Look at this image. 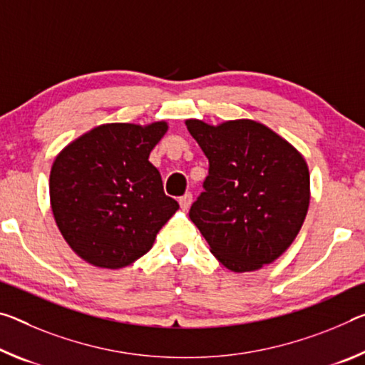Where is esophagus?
Instances as JSON below:
<instances>
[{"mask_svg": "<svg viewBox=\"0 0 365 365\" xmlns=\"http://www.w3.org/2000/svg\"><path fill=\"white\" fill-rule=\"evenodd\" d=\"M192 201H193V195L192 193H185L183 196H180L178 203H180L183 211H187L188 207H190V205H192Z\"/></svg>", "mask_w": 365, "mask_h": 365, "instance_id": "1", "label": "esophagus"}]
</instances>
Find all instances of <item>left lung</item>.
I'll use <instances>...</instances> for the list:
<instances>
[{
    "instance_id": "8db88e82",
    "label": "left lung",
    "mask_w": 365,
    "mask_h": 365,
    "mask_svg": "<svg viewBox=\"0 0 365 365\" xmlns=\"http://www.w3.org/2000/svg\"><path fill=\"white\" fill-rule=\"evenodd\" d=\"M185 123L210 160L205 192L190 207V219L211 253L235 273L273 263L292 244L307 216V162L258 121Z\"/></svg>"
}]
</instances>
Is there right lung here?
I'll return each mask as SVG.
<instances>
[{"mask_svg":"<svg viewBox=\"0 0 365 365\" xmlns=\"http://www.w3.org/2000/svg\"><path fill=\"white\" fill-rule=\"evenodd\" d=\"M167 128L165 121L101 125L56 155L50 172L51 211L84 262L108 269L131 264L151 250L162 225L178 210L149 162Z\"/></svg>","mask_w":365,"mask_h":365,"instance_id":"add662e5","label":"right lung"}]
</instances>
